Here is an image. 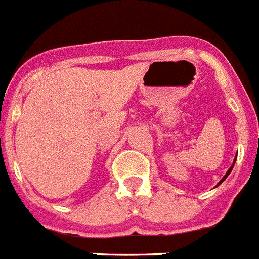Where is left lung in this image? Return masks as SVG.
<instances>
[{
    "mask_svg": "<svg viewBox=\"0 0 259 259\" xmlns=\"http://www.w3.org/2000/svg\"><path fill=\"white\" fill-rule=\"evenodd\" d=\"M236 160H237V155H236V157H234V161H233L232 166H230L229 169H228V172H226V173H225V176L222 177L221 180H220V183H219V184H217V185H215V187H219L220 184H222V183H224V181H225V180H226V177L229 176V175H230V172H232V169H233V166H234V164H236Z\"/></svg>",
    "mask_w": 259,
    "mask_h": 259,
    "instance_id": "obj_1",
    "label": "left lung"
}]
</instances>
